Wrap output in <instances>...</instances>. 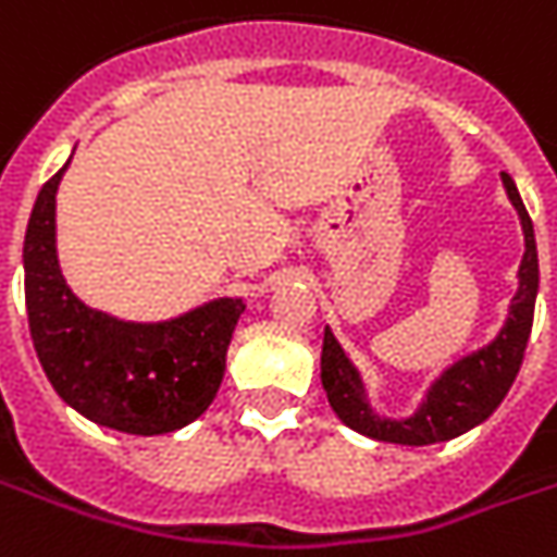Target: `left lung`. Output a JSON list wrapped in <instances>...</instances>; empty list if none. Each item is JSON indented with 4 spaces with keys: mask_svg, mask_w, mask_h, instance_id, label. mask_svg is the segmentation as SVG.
Wrapping results in <instances>:
<instances>
[{
    "mask_svg": "<svg viewBox=\"0 0 557 557\" xmlns=\"http://www.w3.org/2000/svg\"><path fill=\"white\" fill-rule=\"evenodd\" d=\"M503 184L511 206L518 209L521 231H524V259L518 268V293L508 305L506 326L490 345L478 348L474 355H466L447 367L425 392V400L419 410L407 419H385L375 416L363 379L355 370V363L345 357L336 336L323 333V355H320V379L330 397V407L336 416L355 432L367 434L373 441L385 444H407V447H425L441 444L466 434L474 425L493 416V410L503 404V397L511 388L515 375L521 370L524 348H528L530 326H533V305L540 289V261H536V237H533V221H530L524 200L518 194L515 182L503 172Z\"/></svg>",
    "mask_w": 557,
    "mask_h": 557,
    "instance_id": "8db88e82",
    "label": "left lung"
}]
</instances>
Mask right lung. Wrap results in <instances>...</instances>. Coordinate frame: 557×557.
<instances>
[{
    "mask_svg": "<svg viewBox=\"0 0 557 557\" xmlns=\"http://www.w3.org/2000/svg\"><path fill=\"white\" fill-rule=\"evenodd\" d=\"M42 184L24 237L33 348L51 388L86 419L125 434H165L206 412L224 375L243 298H215L163 323H132L73 296L58 264L54 194Z\"/></svg>",
    "mask_w": 557,
    "mask_h": 557,
    "instance_id": "add662e5",
    "label": "right lung"
}]
</instances>
